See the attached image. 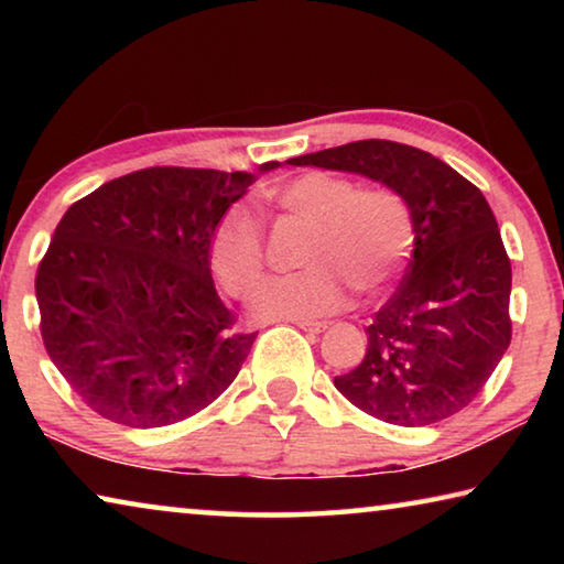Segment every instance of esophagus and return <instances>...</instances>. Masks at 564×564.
<instances>
[{"label": "esophagus", "instance_id": "obj_1", "mask_svg": "<svg viewBox=\"0 0 564 564\" xmlns=\"http://www.w3.org/2000/svg\"><path fill=\"white\" fill-rule=\"evenodd\" d=\"M328 326H330L328 321H299V328L308 330V333H323V330H328Z\"/></svg>", "mask_w": 564, "mask_h": 564}]
</instances>
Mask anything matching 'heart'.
Returning a JSON list of instances; mask_svg holds the SVG:
<instances>
[{
  "label": "heart",
  "mask_w": 564,
  "mask_h": 564,
  "mask_svg": "<svg viewBox=\"0 0 564 564\" xmlns=\"http://www.w3.org/2000/svg\"><path fill=\"white\" fill-rule=\"evenodd\" d=\"M285 216L311 226L303 263L308 269L275 275L253 293L259 318H313L338 311L348 289L383 293L403 271L415 246V216L408 198L390 186L358 188L346 176L308 171L271 191ZM216 279L246 295L263 275L265 236L251 206L236 204L212 236Z\"/></svg>",
  "instance_id": "obj_1"
}]
</instances>
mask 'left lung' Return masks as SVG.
Segmentation results:
<instances>
[{"label": "left lung", "mask_w": 564, "mask_h": 564, "mask_svg": "<svg viewBox=\"0 0 564 564\" xmlns=\"http://www.w3.org/2000/svg\"><path fill=\"white\" fill-rule=\"evenodd\" d=\"M368 176L408 198L415 248L403 283L366 328L336 388L362 413L423 427L460 413L510 346L512 269L482 191L423 149L366 139L289 159Z\"/></svg>", "instance_id": "8db88e82"}]
</instances>
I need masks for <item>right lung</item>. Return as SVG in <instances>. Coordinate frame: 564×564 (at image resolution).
<instances>
[{
	"instance_id": "obj_1",
	"label": "right lung",
	"mask_w": 564,
	"mask_h": 564,
	"mask_svg": "<svg viewBox=\"0 0 564 564\" xmlns=\"http://www.w3.org/2000/svg\"><path fill=\"white\" fill-rule=\"evenodd\" d=\"M265 161L261 171L279 169ZM256 181L154 166L69 206L36 269L44 348L94 413L129 427L196 415L234 383L256 333L212 279V236Z\"/></svg>"
}]
</instances>
